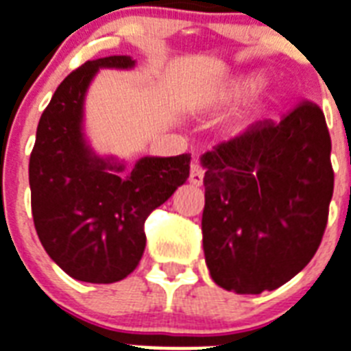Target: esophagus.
I'll return each mask as SVG.
<instances>
[{
	"label": "esophagus",
	"instance_id": "esophagus-1",
	"mask_svg": "<svg viewBox=\"0 0 351 351\" xmlns=\"http://www.w3.org/2000/svg\"><path fill=\"white\" fill-rule=\"evenodd\" d=\"M204 176L205 169L200 166V164H191V173H189V182L193 185H202L204 184Z\"/></svg>",
	"mask_w": 351,
	"mask_h": 351
}]
</instances>
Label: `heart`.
Here are the masks:
<instances>
[{
    "mask_svg": "<svg viewBox=\"0 0 351 351\" xmlns=\"http://www.w3.org/2000/svg\"><path fill=\"white\" fill-rule=\"evenodd\" d=\"M258 86V81H243V82H236L232 86H229L227 90L220 93L221 101H229V99H236V97H241L245 93H249L250 90H254Z\"/></svg>",
    "mask_w": 351,
    "mask_h": 351,
    "instance_id": "heart-1",
    "label": "heart"
}]
</instances>
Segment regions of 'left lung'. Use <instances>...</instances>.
Segmentation results:
<instances>
[{"mask_svg":"<svg viewBox=\"0 0 351 351\" xmlns=\"http://www.w3.org/2000/svg\"><path fill=\"white\" fill-rule=\"evenodd\" d=\"M332 141L321 108L301 102L202 156L205 261L225 290L261 294L317 252L333 195Z\"/></svg>","mask_w":351,"mask_h":351,"instance_id":"8db88e82","label":"left lung"}]
</instances>
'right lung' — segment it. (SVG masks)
Returning a JSON list of instances; mask_svg holds the SVG:
<instances>
[{
  "instance_id": "right-lung-1",
  "label": "right lung",
  "mask_w": 351,
  "mask_h": 351,
  "mask_svg": "<svg viewBox=\"0 0 351 351\" xmlns=\"http://www.w3.org/2000/svg\"><path fill=\"white\" fill-rule=\"evenodd\" d=\"M128 56L86 61L57 86L37 124L28 180L37 236L68 276L115 283L146 249L144 223L189 178L187 153L144 156L131 171L90 153L81 133L82 101L99 68H130Z\"/></svg>"
}]
</instances>
